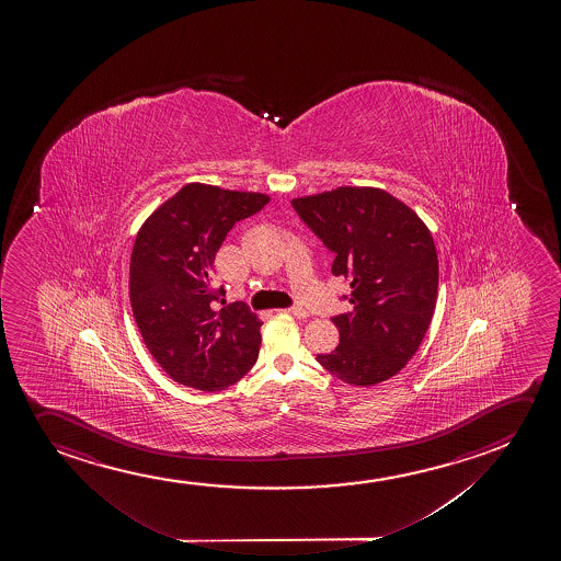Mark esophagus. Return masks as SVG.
I'll return each mask as SVG.
<instances>
[{"label":"esophagus","mask_w":561,"mask_h":561,"mask_svg":"<svg viewBox=\"0 0 561 561\" xmlns=\"http://www.w3.org/2000/svg\"><path fill=\"white\" fill-rule=\"evenodd\" d=\"M283 311L284 313L294 314V317H298V319H306L307 317L306 309L299 306L286 307V309H283Z\"/></svg>","instance_id":"obj_1"}]
</instances>
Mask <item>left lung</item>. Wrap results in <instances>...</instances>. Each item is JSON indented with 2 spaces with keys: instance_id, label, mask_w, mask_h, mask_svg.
<instances>
[{
  "instance_id": "left-lung-1",
  "label": "left lung",
  "mask_w": 561,
  "mask_h": 561,
  "mask_svg": "<svg viewBox=\"0 0 561 561\" xmlns=\"http://www.w3.org/2000/svg\"><path fill=\"white\" fill-rule=\"evenodd\" d=\"M291 208L334 254L332 275L352 286L340 298L352 311L332 317L340 344L317 360L352 386L396 376L434 317L439 262L432 232L380 188L340 187L294 198Z\"/></svg>"
}]
</instances>
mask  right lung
Segmentation results:
<instances>
[{"instance_id": "obj_1", "label": "right lung", "mask_w": 561, "mask_h": 561, "mask_svg": "<svg viewBox=\"0 0 561 561\" xmlns=\"http://www.w3.org/2000/svg\"><path fill=\"white\" fill-rule=\"evenodd\" d=\"M267 202L260 193L191 183L137 232L129 265L135 322L150 355L183 386L229 388L257 360L262 321L242 301L217 310L225 288H214L211 275L232 225Z\"/></svg>"}]
</instances>
